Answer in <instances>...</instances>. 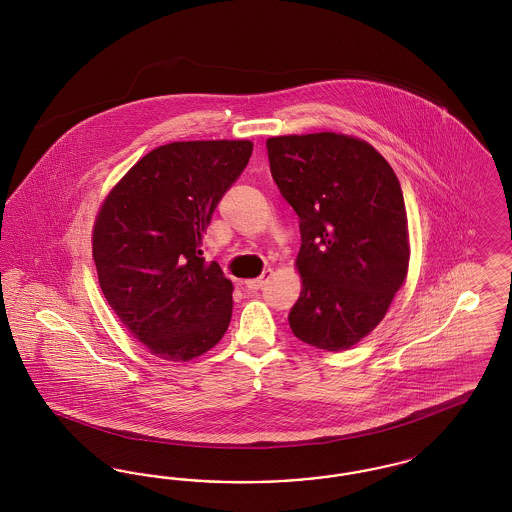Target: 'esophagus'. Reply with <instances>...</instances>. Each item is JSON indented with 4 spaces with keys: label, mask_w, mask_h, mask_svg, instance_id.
<instances>
[{
    "label": "esophagus",
    "mask_w": 512,
    "mask_h": 512,
    "mask_svg": "<svg viewBox=\"0 0 512 512\" xmlns=\"http://www.w3.org/2000/svg\"><path fill=\"white\" fill-rule=\"evenodd\" d=\"M270 276H272V270L268 268V270H265L259 278H255V280H245L244 286L247 290H251V292H253V290H261V288L267 284Z\"/></svg>",
    "instance_id": "1"
}]
</instances>
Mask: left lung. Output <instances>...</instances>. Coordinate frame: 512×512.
Wrapping results in <instances>:
<instances>
[{
  "label": "left lung",
  "instance_id": "obj_1",
  "mask_svg": "<svg viewBox=\"0 0 512 512\" xmlns=\"http://www.w3.org/2000/svg\"><path fill=\"white\" fill-rule=\"evenodd\" d=\"M267 151L301 230L293 336L345 351L382 322L407 280L411 245L399 180L374 147L347 134L274 136Z\"/></svg>",
  "mask_w": 512,
  "mask_h": 512
}]
</instances>
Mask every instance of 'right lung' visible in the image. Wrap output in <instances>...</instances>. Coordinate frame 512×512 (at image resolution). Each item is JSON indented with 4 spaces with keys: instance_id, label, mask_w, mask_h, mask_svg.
<instances>
[{
    "instance_id": "obj_1",
    "label": "right lung",
    "mask_w": 512,
    "mask_h": 512,
    "mask_svg": "<svg viewBox=\"0 0 512 512\" xmlns=\"http://www.w3.org/2000/svg\"><path fill=\"white\" fill-rule=\"evenodd\" d=\"M251 151L249 140L155 147L99 205L92 230L99 288L122 326L163 361L207 353L230 324L234 286L201 247Z\"/></svg>"
}]
</instances>
